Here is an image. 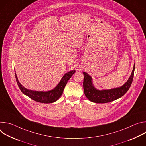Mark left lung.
<instances>
[{"label": "left lung", "instance_id": "left-lung-1", "mask_svg": "<svg viewBox=\"0 0 146 146\" xmlns=\"http://www.w3.org/2000/svg\"><path fill=\"white\" fill-rule=\"evenodd\" d=\"M135 65H134L133 70L128 80L122 87L111 90L99 91L96 90L92 85L91 77L86 72L84 74L83 88L86 97L95 103H105L115 100L122 96L129 89L133 79Z\"/></svg>", "mask_w": 146, "mask_h": 146}]
</instances>
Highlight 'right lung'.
I'll use <instances>...</instances> for the list:
<instances>
[{"label": "right lung", "instance_id": "add662e5", "mask_svg": "<svg viewBox=\"0 0 146 146\" xmlns=\"http://www.w3.org/2000/svg\"><path fill=\"white\" fill-rule=\"evenodd\" d=\"M74 73L75 70H72L65 74L61 79L58 86L52 90L47 92L34 91L26 89L18 81L15 73V76L18 86L23 94L27 95L30 98L36 102L44 103H50L55 102L60 97L62 93H63L64 88L65 87V86L67 84L68 80L70 78V77Z\"/></svg>", "mask_w": 146, "mask_h": 146}]
</instances>
